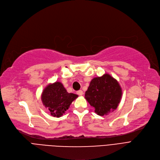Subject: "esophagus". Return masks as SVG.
Here are the masks:
<instances>
[{
  "label": "esophagus",
  "instance_id": "34e87169",
  "mask_svg": "<svg viewBox=\"0 0 160 160\" xmlns=\"http://www.w3.org/2000/svg\"><path fill=\"white\" fill-rule=\"evenodd\" d=\"M77 95H78L79 96H82L83 95V91L82 90H79V91H77Z\"/></svg>",
  "mask_w": 160,
  "mask_h": 160
}]
</instances>
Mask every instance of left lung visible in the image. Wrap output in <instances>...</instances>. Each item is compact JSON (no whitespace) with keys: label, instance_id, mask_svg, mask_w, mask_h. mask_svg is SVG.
Returning a JSON list of instances; mask_svg holds the SVG:
<instances>
[{"label":"left lung","instance_id":"8db88e82","mask_svg":"<svg viewBox=\"0 0 160 160\" xmlns=\"http://www.w3.org/2000/svg\"><path fill=\"white\" fill-rule=\"evenodd\" d=\"M121 97L122 89L119 82L109 74L92 79L85 94L87 101L100 116L117 109Z\"/></svg>","mask_w":160,"mask_h":160}]
</instances>
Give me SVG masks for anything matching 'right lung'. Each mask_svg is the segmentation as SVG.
<instances>
[{
	"label": "right lung",
	"mask_w": 160,
	"mask_h": 160,
	"mask_svg": "<svg viewBox=\"0 0 160 160\" xmlns=\"http://www.w3.org/2000/svg\"><path fill=\"white\" fill-rule=\"evenodd\" d=\"M78 96L69 93L60 82L50 83L43 91L41 100L53 117H60L68 110L71 104Z\"/></svg>",
	"instance_id": "add662e5"
}]
</instances>
